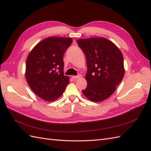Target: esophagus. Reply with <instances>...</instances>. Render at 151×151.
I'll list each match as a JSON object with an SVG mask.
<instances>
[{"label": "esophagus", "mask_w": 151, "mask_h": 151, "mask_svg": "<svg viewBox=\"0 0 151 151\" xmlns=\"http://www.w3.org/2000/svg\"><path fill=\"white\" fill-rule=\"evenodd\" d=\"M81 76H81V75H77V76H73V78L76 80V79H78V78H81Z\"/></svg>", "instance_id": "34e87169"}]
</instances>
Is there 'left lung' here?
<instances>
[{
	"mask_svg": "<svg viewBox=\"0 0 151 151\" xmlns=\"http://www.w3.org/2000/svg\"><path fill=\"white\" fill-rule=\"evenodd\" d=\"M77 43L87 61L88 86L82 91L83 94L91 101H103L114 93L123 78V54L113 42L103 37L79 39Z\"/></svg>",
	"mask_w": 151,
	"mask_h": 151,
	"instance_id": "left-lung-1",
	"label": "left lung"
}]
</instances>
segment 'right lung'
<instances>
[{"instance_id":"right-lung-1","label":"right lung","mask_w":151,"mask_h":151,"mask_svg":"<svg viewBox=\"0 0 151 151\" xmlns=\"http://www.w3.org/2000/svg\"><path fill=\"white\" fill-rule=\"evenodd\" d=\"M70 37H49L35 46L28 55L25 76L34 93L45 101L58 99L69 83L63 75V54Z\"/></svg>"}]
</instances>
